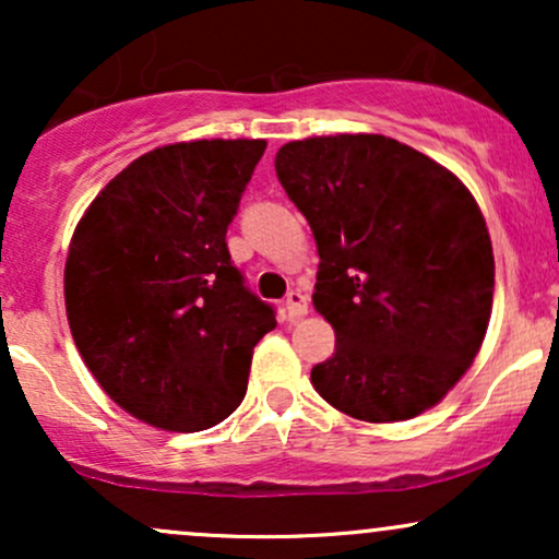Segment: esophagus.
Here are the masks:
<instances>
[{
    "label": "esophagus",
    "mask_w": 559,
    "mask_h": 559,
    "mask_svg": "<svg viewBox=\"0 0 559 559\" xmlns=\"http://www.w3.org/2000/svg\"><path fill=\"white\" fill-rule=\"evenodd\" d=\"M307 307H310V299H307V294H301L299 288H292V292L286 294V312L292 320L305 318Z\"/></svg>",
    "instance_id": "esophagus-1"
}]
</instances>
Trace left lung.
Instances as JSON below:
<instances>
[{
    "label": "left lung",
    "instance_id": "1",
    "mask_svg": "<svg viewBox=\"0 0 559 559\" xmlns=\"http://www.w3.org/2000/svg\"><path fill=\"white\" fill-rule=\"evenodd\" d=\"M275 173L316 236L312 305L336 333L312 386L357 420L426 413L489 329L493 252L476 199L454 173L378 133L288 141Z\"/></svg>",
    "mask_w": 559,
    "mask_h": 559
}]
</instances>
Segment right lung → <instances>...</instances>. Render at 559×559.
<instances>
[{"mask_svg": "<svg viewBox=\"0 0 559 559\" xmlns=\"http://www.w3.org/2000/svg\"><path fill=\"white\" fill-rule=\"evenodd\" d=\"M267 141L159 146L112 178L75 226L70 333L99 386L133 418L194 433L247 394L252 349L275 329L230 262L226 230Z\"/></svg>", "mask_w": 559, "mask_h": 559, "instance_id": "1", "label": "right lung"}]
</instances>
